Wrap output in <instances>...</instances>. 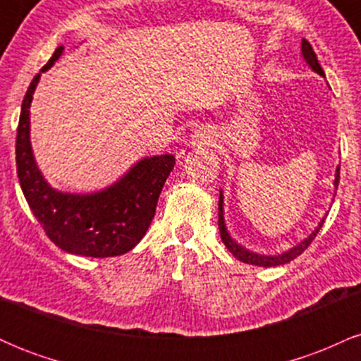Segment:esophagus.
<instances>
[{
  "label": "esophagus",
  "instance_id": "esophagus-1",
  "mask_svg": "<svg viewBox=\"0 0 361 361\" xmlns=\"http://www.w3.org/2000/svg\"><path fill=\"white\" fill-rule=\"evenodd\" d=\"M193 139H195V142H197V144H210V137H209V134H205L204 130L195 132Z\"/></svg>",
  "mask_w": 361,
  "mask_h": 361
}]
</instances>
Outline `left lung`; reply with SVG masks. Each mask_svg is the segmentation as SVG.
<instances>
[{
    "label": "left lung",
    "mask_w": 361,
    "mask_h": 361,
    "mask_svg": "<svg viewBox=\"0 0 361 361\" xmlns=\"http://www.w3.org/2000/svg\"><path fill=\"white\" fill-rule=\"evenodd\" d=\"M302 54H304L305 61L309 62L310 68H312L316 73L322 74V76H324V71H322L321 64H319L317 56H316V52H314L312 45H310L305 39L302 40ZM338 183H339V168H338V173H336V180H334V185H336V188H338ZM322 224H324V219H322V221L319 222V226L316 227V231H314V233L310 234L307 239H304V241H302L299 246L293 247V250H290V251L283 252V255H279V256H264V255L261 256V255H256V252H251V251L244 250V247H241V246H238V244H235L233 239H231V235L227 234V231H226V226H224L222 193H221V197H219V231H221V238H222L224 244H226L227 250L233 252V255L239 261H243V263L256 264V267H279V264H285V263H288V261H292L293 258H297V256L302 255V252H304L310 246V243L314 241V238H316V235H317L319 229H321V227H322Z\"/></svg>",
    "instance_id": "left-lung-1"
}]
</instances>
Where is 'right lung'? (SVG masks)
Masks as SVG:
<instances>
[{"mask_svg":"<svg viewBox=\"0 0 361 361\" xmlns=\"http://www.w3.org/2000/svg\"><path fill=\"white\" fill-rule=\"evenodd\" d=\"M62 51L64 47H57L40 73L47 71ZM40 73L25 93L16 128V173L25 198L44 233L61 250L93 258L123 255L144 238L151 226L157 198L175 168V157H146L117 185L102 193L82 197L52 190L35 166L28 139V109Z\"/></svg>","mask_w":361,"mask_h":361,"instance_id":"1","label":"right lung"}]
</instances>
